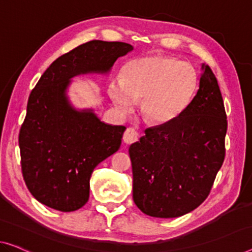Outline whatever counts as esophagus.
<instances>
[{"label": "esophagus", "mask_w": 252, "mask_h": 252, "mask_svg": "<svg viewBox=\"0 0 252 252\" xmlns=\"http://www.w3.org/2000/svg\"><path fill=\"white\" fill-rule=\"evenodd\" d=\"M138 140V132L132 127H129V129H126V131L123 134V141L126 142V144L130 145V144H133V142H136Z\"/></svg>", "instance_id": "esophagus-1"}]
</instances>
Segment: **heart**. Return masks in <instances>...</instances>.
Returning a JSON list of instances; mask_svg holds the SVG:
<instances>
[{
	"label": "heart",
	"mask_w": 252,
	"mask_h": 252,
	"mask_svg": "<svg viewBox=\"0 0 252 252\" xmlns=\"http://www.w3.org/2000/svg\"><path fill=\"white\" fill-rule=\"evenodd\" d=\"M198 87L196 70L178 59L159 54L127 62L122 79H113L107 92L121 113L133 110L141 98L140 113L147 123L170 125L185 112Z\"/></svg>",
	"instance_id": "b5f03b06"
}]
</instances>
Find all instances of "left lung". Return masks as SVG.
<instances>
[{
    "instance_id": "1",
    "label": "left lung",
    "mask_w": 252,
    "mask_h": 252,
    "mask_svg": "<svg viewBox=\"0 0 252 252\" xmlns=\"http://www.w3.org/2000/svg\"><path fill=\"white\" fill-rule=\"evenodd\" d=\"M226 129L219 84L202 63L199 89L185 112L170 125L146 129L130 146L137 207L173 219L201 205L224 162Z\"/></svg>"
}]
</instances>
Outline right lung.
I'll use <instances>...</instances> for the list:
<instances>
[{"instance_id": "1", "label": "right lung", "mask_w": 252, "mask_h": 252, "mask_svg": "<svg viewBox=\"0 0 252 252\" xmlns=\"http://www.w3.org/2000/svg\"><path fill=\"white\" fill-rule=\"evenodd\" d=\"M133 51L121 42L92 40L60 56L30 93L19 133L22 174L43 205L74 212L89 199L90 176L118 152L126 127L100 121L94 108H77L69 97L74 77L110 74L114 62Z\"/></svg>"}]
</instances>
